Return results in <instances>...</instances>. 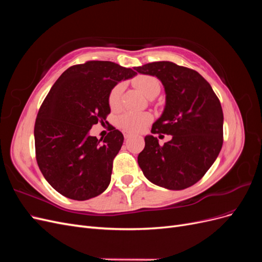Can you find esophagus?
Instances as JSON below:
<instances>
[{
	"label": "esophagus",
	"instance_id": "1",
	"mask_svg": "<svg viewBox=\"0 0 262 262\" xmlns=\"http://www.w3.org/2000/svg\"><path fill=\"white\" fill-rule=\"evenodd\" d=\"M123 136H124V138H125V139H129V138H131L132 134H131V133H128V132H124Z\"/></svg>",
	"mask_w": 262,
	"mask_h": 262
}]
</instances>
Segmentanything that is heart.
Returning a JSON list of instances; mask_svg holds the SVG:
<instances>
[{"label":"heart","instance_id":"1","mask_svg":"<svg viewBox=\"0 0 262 262\" xmlns=\"http://www.w3.org/2000/svg\"><path fill=\"white\" fill-rule=\"evenodd\" d=\"M133 84L137 89L143 93L148 98L156 96L160 93L161 85L155 77L149 75H140L133 80ZM121 85H117L109 94V105L113 109H117L120 105ZM152 120V117L147 113L126 112L118 118L119 126L128 132H139Z\"/></svg>","mask_w":262,"mask_h":262}]
</instances>
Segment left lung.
Returning a JSON list of instances; mask_svg holds the SVG:
<instances>
[{
  "label": "left lung",
  "instance_id": "1",
  "mask_svg": "<svg viewBox=\"0 0 262 262\" xmlns=\"http://www.w3.org/2000/svg\"><path fill=\"white\" fill-rule=\"evenodd\" d=\"M156 76L165 90V108L153 123L152 133L170 134L163 146L146 136L138 156L144 176L169 190L194 185L215 162L223 145V110L211 85L194 70L169 61L134 68Z\"/></svg>",
  "mask_w": 262,
  "mask_h": 262
}]
</instances>
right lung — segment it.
Listing matches in <instances>:
<instances>
[{
  "label": "right lung",
  "instance_id": "add662e5",
  "mask_svg": "<svg viewBox=\"0 0 262 262\" xmlns=\"http://www.w3.org/2000/svg\"><path fill=\"white\" fill-rule=\"evenodd\" d=\"M137 75L110 61H89L61 74L39 109L35 123L36 158L50 186L69 199L84 201L102 193L123 134L112 129L102 140L90 130L110 114L109 94Z\"/></svg>",
  "mask_w": 262,
  "mask_h": 262
}]
</instances>
